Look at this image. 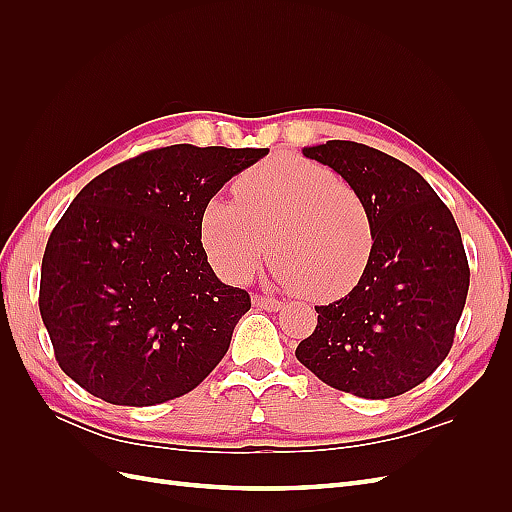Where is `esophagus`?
<instances>
[{"label": "esophagus", "instance_id": "esophagus-1", "mask_svg": "<svg viewBox=\"0 0 512 512\" xmlns=\"http://www.w3.org/2000/svg\"><path fill=\"white\" fill-rule=\"evenodd\" d=\"M252 303L260 309H267V312H277V309H282V305H284V301L273 299V297H265V294H254Z\"/></svg>", "mask_w": 512, "mask_h": 512}]
</instances>
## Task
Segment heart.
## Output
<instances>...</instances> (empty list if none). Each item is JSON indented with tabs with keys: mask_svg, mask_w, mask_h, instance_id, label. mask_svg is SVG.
I'll return each mask as SVG.
<instances>
[{
	"mask_svg": "<svg viewBox=\"0 0 512 512\" xmlns=\"http://www.w3.org/2000/svg\"><path fill=\"white\" fill-rule=\"evenodd\" d=\"M237 200L211 196L200 245L222 277L245 282L271 250L275 280L314 299L344 297L374 250V220L361 192L331 168L273 156L235 179Z\"/></svg>",
	"mask_w": 512,
	"mask_h": 512,
	"instance_id": "heart-1",
	"label": "heart"
}]
</instances>
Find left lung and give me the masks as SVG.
I'll return each mask as SVG.
<instances>
[{"instance_id": "8db88e82", "label": "left lung", "mask_w": 512, "mask_h": 512, "mask_svg": "<svg viewBox=\"0 0 512 512\" xmlns=\"http://www.w3.org/2000/svg\"><path fill=\"white\" fill-rule=\"evenodd\" d=\"M361 192L374 220L369 265L346 297L316 305L297 359L337 391L365 399L406 393L453 346L470 269L453 213L408 164L352 141L303 147Z\"/></svg>"}]
</instances>
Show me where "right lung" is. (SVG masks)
Segmentation results:
<instances>
[{"label":"right lung","mask_w":512,"mask_h":512,"mask_svg":"<svg viewBox=\"0 0 512 512\" xmlns=\"http://www.w3.org/2000/svg\"><path fill=\"white\" fill-rule=\"evenodd\" d=\"M269 149L170 145L76 194L46 243L40 314L59 367L115 406H156L203 382L250 294L200 245L203 205Z\"/></svg>","instance_id":"right-lung-1"}]
</instances>
